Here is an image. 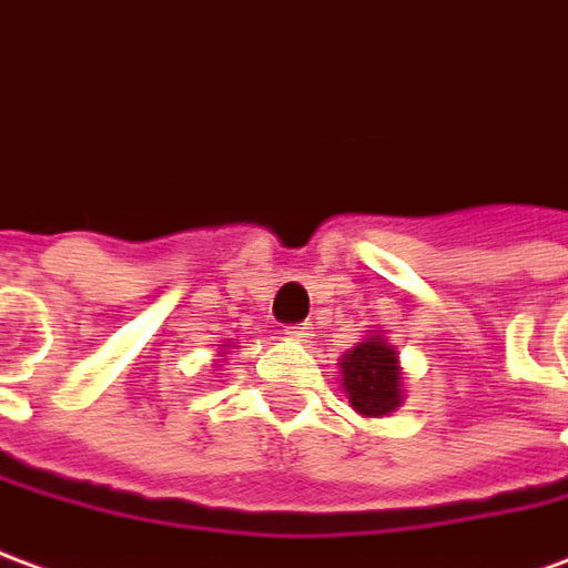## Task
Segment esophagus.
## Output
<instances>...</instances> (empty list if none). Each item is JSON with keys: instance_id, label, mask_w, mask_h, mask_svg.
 I'll list each match as a JSON object with an SVG mask.
<instances>
[{"instance_id": "34e87169", "label": "esophagus", "mask_w": 568, "mask_h": 568, "mask_svg": "<svg viewBox=\"0 0 568 568\" xmlns=\"http://www.w3.org/2000/svg\"><path fill=\"white\" fill-rule=\"evenodd\" d=\"M287 335L290 338H296V342H308V338L314 335V326L308 324V321H305V324H293L287 329Z\"/></svg>"}]
</instances>
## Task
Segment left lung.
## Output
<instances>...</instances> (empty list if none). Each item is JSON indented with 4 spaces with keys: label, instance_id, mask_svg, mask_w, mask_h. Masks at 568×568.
Instances as JSON below:
<instances>
[{
    "label": "left lung",
    "instance_id": "1",
    "mask_svg": "<svg viewBox=\"0 0 568 568\" xmlns=\"http://www.w3.org/2000/svg\"><path fill=\"white\" fill-rule=\"evenodd\" d=\"M342 393L351 408L363 417H390L405 403V375L399 351L387 342L384 329H372L366 338L338 359Z\"/></svg>",
    "mask_w": 568,
    "mask_h": 568
}]
</instances>
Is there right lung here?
<instances>
[{"mask_svg":"<svg viewBox=\"0 0 568 568\" xmlns=\"http://www.w3.org/2000/svg\"><path fill=\"white\" fill-rule=\"evenodd\" d=\"M233 347H235V342H226V345H221V351H217V357H226V354H230Z\"/></svg>","mask_w":568,"mask_h":568,"instance_id":"add662e5","label":"right lung"}]
</instances>
